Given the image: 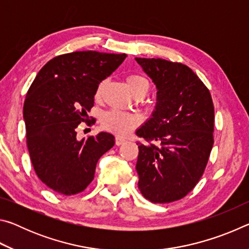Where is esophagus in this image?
I'll return each instance as SVG.
<instances>
[{
    "label": "esophagus",
    "mask_w": 249,
    "mask_h": 249,
    "mask_svg": "<svg viewBox=\"0 0 249 249\" xmlns=\"http://www.w3.org/2000/svg\"><path fill=\"white\" fill-rule=\"evenodd\" d=\"M125 142H126V141L124 140V138H122V137H120V136H117V137L115 138V144H116L117 146H121V145H123Z\"/></svg>",
    "instance_id": "esophagus-1"
}]
</instances>
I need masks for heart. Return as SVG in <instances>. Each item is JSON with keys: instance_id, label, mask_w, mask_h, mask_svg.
Returning <instances> with one entry per match:
<instances>
[{"instance_id": "heart-1", "label": "heart", "mask_w": 249, "mask_h": 249, "mask_svg": "<svg viewBox=\"0 0 249 249\" xmlns=\"http://www.w3.org/2000/svg\"><path fill=\"white\" fill-rule=\"evenodd\" d=\"M126 83H127L128 89L132 93H136L137 91L141 90H148L149 82L147 81L142 75L130 74L126 78ZM104 81L101 82L95 90V98H100L102 95L104 89ZM141 119L136 114H130V113L117 111V109H111V111L105 112L101 116V124L103 128L108 130V132L114 133L119 136H125L130 129L140 124Z\"/></svg>"}]
</instances>
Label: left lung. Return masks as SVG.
Instances as JSON below:
<instances>
[{
  "mask_svg": "<svg viewBox=\"0 0 249 249\" xmlns=\"http://www.w3.org/2000/svg\"><path fill=\"white\" fill-rule=\"evenodd\" d=\"M157 89L149 120L136 130V170L142 195L153 203L182 199L203 175L213 147L211 93L185 65L160 58H135Z\"/></svg>",
  "mask_w": 249,
  "mask_h": 249,
  "instance_id": "1",
  "label": "left lung"
}]
</instances>
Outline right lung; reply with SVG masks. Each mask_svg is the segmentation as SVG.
Here are the masks:
<instances>
[{
  "label": "right lung",
  "mask_w": 249,
  "mask_h": 249,
  "mask_svg": "<svg viewBox=\"0 0 249 249\" xmlns=\"http://www.w3.org/2000/svg\"><path fill=\"white\" fill-rule=\"evenodd\" d=\"M127 57L88 50L53 58L37 73L24 102L26 142L36 175L54 192H82L96 162L114 146L101 132L79 141L75 128L94 104L95 90Z\"/></svg>",
  "instance_id": "add662e5"
}]
</instances>
